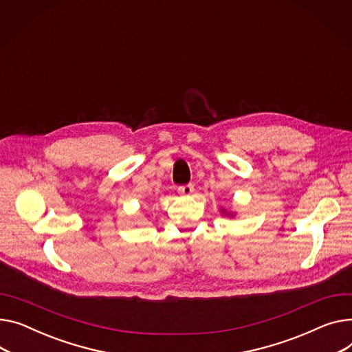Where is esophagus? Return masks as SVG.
Masks as SVG:
<instances>
[{
    "label": "esophagus",
    "instance_id": "34e87169",
    "mask_svg": "<svg viewBox=\"0 0 352 352\" xmlns=\"http://www.w3.org/2000/svg\"><path fill=\"white\" fill-rule=\"evenodd\" d=\"M178 192L182 195H191L194 192V185L192 184H186L178 186Z\"/></svg>",
    "mask_w": 352,
    "mask_h": 352
}]
</instances>
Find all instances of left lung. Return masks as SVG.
Returning a JSON list of instances; mask_svg holds the SVG:
<instances>
[{
	"label": "left lung",
	"mask_w": 352,
	"mask_h": 352,
	"mask_svg": "<svg viewBox=\"0 0 352 352\" xmlns=\"http://www.w3.org/2000/svg\"><path fill=\"white\" fill-rule=\"evenodd\" d=\"M229 215H230V214H229ZM230 217H232V215H230Z\"/></svg>",
	"instance_id": "obj_1"
}]
</instances>
